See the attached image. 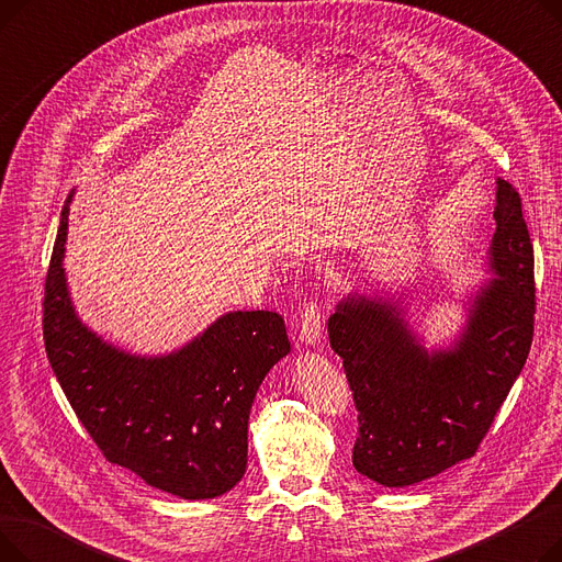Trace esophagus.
<instances>
[{
	"mask_svg": "<svg viewBox=\"0 0 562 562\" xmlns=\"http://www.w3.org/2000/svg\"><path fill=\"white\" fill-rule=\"evenodd\" d=\"M323 326V314L316 303H307L301 312V341L307 346H314L321 337Z\"/></svg>",
	"mask_w": 562,
	"mask_h": 562,
	"instance_id": "obj_1",
	"label": "esophagus"
}]
</instances>
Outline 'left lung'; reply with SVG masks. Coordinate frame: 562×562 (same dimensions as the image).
<instances>
[{
	"label": "left lung",
	"instance_id": "left-lung-1",
	"mask_svg": "<svg viewBox=\"0 0 562 562\" xmlns=\"http://www.w3.org/2000/svg\"><path fill=\"white\" fill-rule=\"evenodd\" d=\"M496 229L464 323L426 348L401 293L350 291L328 318L330 346L358 407L352 467L382 487L432 479L476 453L533 341V246L521 198L496 180Z\"/></svg>",
	"mask_w": 562,
	"mask_h": 562
}]
</instances>
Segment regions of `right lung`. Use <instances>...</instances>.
<instances>
[{"mask_svg":"<svg viewBox=\"0 0 562 562\" xmlns=\"http://www.w3.org/2000/svg\"><path fill=\"white\" fill-rule=\"evenodd\" d=\"M45 280L43 335L52 371L104 458L161 492L214 498L246 474L255 394L291 350L276 312H227L182 348L136 356L79 318L64 269L68 214Z\"/></svg>","mask_w":562,"mask_h":562,"instance_id":"1","label":"right lung"}]
</instances>
